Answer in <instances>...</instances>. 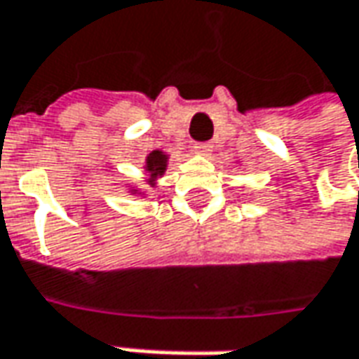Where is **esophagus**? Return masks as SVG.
<instances>
[{
  "label": "esophagus",
  "mask_w": 359,
  "mask_h": 359,
  "mask_svg": "<svg viewBox=\"0 0 359 359\" xmlns=\"http://www.w3.org/2000/svg\"><path fill=\"white\" fill-rule=\"evenodd\" d=\"M194 151L201 153V155H210L212 153V142H196Z\"/></svg>",
  "instance_id": "obj_1"
}]
</instances>
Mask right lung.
<instances>
[{"instance_id":"add662e5","label":"right lung","mask_w":359,"mask_h":359,"mask_svg":"<svg viewBox=\"0 0 359 359\" xmlns=\"http://www.w3.org/2000/svg\"><path fill=\"white\" fill-rule=\"evenodd\" d=\"M167 165H168V155L167 153H163V151H153V153H149V156H147V161H144V170L149 172V184L153 187L155 184V180L158 179V177H163L165 175V170H167ZM130 192L133 194H139V191L133 187L130 189Z\"/></svg>"}]
</instances>
